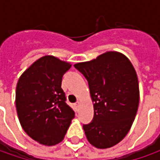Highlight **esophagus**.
<instances>
[{
	"label": "esophagus",
	"mask_w": 160,
	"mask_h": 160,
	"mask_svg": "<svg viewBox=\"0 0 160 160\" xmlns=\"http://www.w3.org/2000/svg\"><path fill=\"white\" fill-rule=\"evenodd\" d=\"M76 108H77V111H78L79 110V107H80V102H77L76 104Z\"/></svg>",
	"instance_id": "obj_1"
}]
</instances>
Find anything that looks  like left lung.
Instances as JSON below:
<instances>
[{
    "label": "left lung",
    "mask_w": 160,
    "mask_h": 160,
    "mask_svg": "<svg viewBox=\"0 0 160 160\" xmlns=\"http://www.w3.org/2000/svg\"><path fill=\"white\" fill-rule=\"evenodd\" d=\"M74 66L87 79L93 102V119L83 126L86 138L98 149L113 147L126 137L137 113L136 71L128 58L118 52Z\"/></svg>",
    "instance_id": "1"
}]
</instances>
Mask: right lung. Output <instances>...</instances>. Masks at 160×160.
<instances>
[{"instance_id": "obj_1", "label": "right lung", "mask_w": 160, "mask_h": 160, "mask_svg": "<svg viewBox=\"0 0 160 160\" xmlns=\"http://www.w3.org/2000/svg\"><path fill=\"white\" fill-rule=\"evenodd\" d=\"M70 68V63L46 55L34 61L18 81L16 108L20 125L41 144L59 143L75 118L61 88L62 77Z\"/></svg>"}]
</instances>
